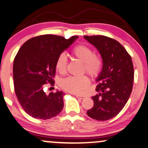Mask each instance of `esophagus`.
Segmentation results:
<instances>
[{
	"mask_svg": "<svg viewBox=\"0 0 148 148\" xmlns=\"http://www.w3.org/2000/svg\"><path fill=\"white\" fill-rule=\"evenodd\" d=\"M76 97L78 98V99H83L85 97V96H82V95H79V94H76Z\"/></svg>",
	"mask_w": 148,
	"mask_h": 148,
	"instance_id": "1",
	"label": "esophagus"
}]
</instances>
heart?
<instances>
[{
	"label": "heart",
	"mask_w": 148,
	"mask_h": 148,
	"mask_svg": "<svg viewBox=\"0 0 148 148\" xmlns=\"http://www.w3.org/2000/svg\"><path fill=\"white\" fill-rule=\"evenodd\" d=\"M72 54L83 63V72L91 76L97 78L101 74L103 68V60L99 55L94 54L91 47L85 45H78L72 49ZM68 60L64 53L56 58L55 66L60 74L67 71ZM60 85L63 90L74 94H82L90 85V80L86 76H69L62 80Z\"/></svg>",
	"instance_id": "b5f03b06"
}]
</instances>
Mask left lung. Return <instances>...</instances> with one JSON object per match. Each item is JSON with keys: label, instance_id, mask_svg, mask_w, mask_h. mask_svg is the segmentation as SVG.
<instances>
[{"label": "left lung", "instance_id": "8db88e82", "mask_svg": "<svg viewBox=\"0 0 148 148\" xmlns=\"http://www.w3.org/2000/svg\"><path fill=\"white\" fill-rule=\"evenodd\" d=\"M99 50L103 68L97 79L94 107L87 114L90 118L107 121L121 111L130 96L134 81V67L130 55L121 44L105 36H84Z\"/></svg>", "mask_w": 148, "mask_h": 148}]
</instances>
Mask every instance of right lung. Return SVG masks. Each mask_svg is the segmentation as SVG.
I'll use <instances>...</instances> for the list:
<instances>
[{
	"mask_svg": "<svg viewBox=\"0 0 148 148\" xmlns=\"http://www.w3.org/2000/svg\"><path fill=\"white\" fill-rule=\"evenodd\" d=\"M78 38L40 35L25 42L15 56L13 79L16 95L23 109L33 118L49 119L63 110L62 91L47 94L45 84L54 85L56 58Z\"/></svg>",
	"mask_w": 148,
	"mask_h": 148,
	"instance_id": "add662e5",
	"label": "right lung"
}]
</instances>
